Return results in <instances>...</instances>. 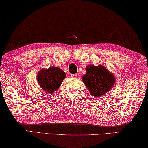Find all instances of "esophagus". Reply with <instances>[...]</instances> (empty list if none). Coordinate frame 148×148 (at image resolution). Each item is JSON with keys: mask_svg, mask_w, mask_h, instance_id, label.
Segmentation results:
<instances>
[{"mask_svg": "<svg viewBox=\"0 0 148 148\" xmlns=\"http://www.w3.org/2000/svg\"><path fill=\"white\" fill-rule=\"evenodd\" d=\"M77 74H71V77H72V78H76L77 77Z\"/></svg>", "mask_w": 148, "mask_h": 148, "instance_id": "1", "label": "esophagus"}]
</instances>
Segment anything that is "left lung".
I'll list each match as a JSON object with an SVG mask.
<instances>
[{
    "label": "left lung",
    "instance_id": "left-lung-1",
    "mask_svg": "<svg viewBox=\"0 0 148 148\" xmlns=\"http://www.w3.org/2000/svg\"><path fill=\"white\" fill-rule=\"evenodd\" d=\"M86 70V74L82 80L92 95L96 97L103 95L114 86V76L102 65H88Z\"/></svg>",
    "mask_w": 148,
    "mask_h": 148
}]
</instances>
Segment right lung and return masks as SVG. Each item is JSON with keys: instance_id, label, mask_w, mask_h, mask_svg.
I'll list each match as a JSON object with an SVG mask.
<instances>
[{"instance_id": "obj_1", "label": "right lung", "mask_w": 148, "mask_h": 148, "mask_svg": "<svg viewBox=\"0 0 148 148\" xmlns=\"http://www.w3.org/2000/svg\"><path fill=\"white\" fill-rule=\"evenodd\" d=\"M65 77L66 74L61 69L52 67L39 71L37 79L41 88L51 94L59 88Z\"/></svg>"}]
</instances>
